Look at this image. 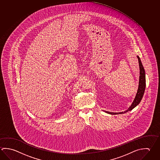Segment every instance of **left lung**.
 Listing matches in <instances>:
<instances>
[{"mask_svg":"<svg viewBox=\"0 0 160 160\" xmlns=\"http://www.w3.org/2000/svg\"><path fill=\"white\" fill-rule=\"evenodd\" d=\"M138 59V62H139V70H140V72H139V86H138V89L137 92V94L135 95L134 101L132 102L131 106L129 107V108L123 111V112H111L108 111H103L104 112H106L107 113H108L110 115H118V114H122V113H125L126 112H128L130 111H132V109L134 108L135 107L137 106L139 104L142 99L143 98L145 89H146V73H145V71L144 68H143V65L141 62L139 57L137 56Z\"/></svg>","mask_w":160,"mask_h":160,"instance_id":"1","label":"left lung"}]
</instances>
